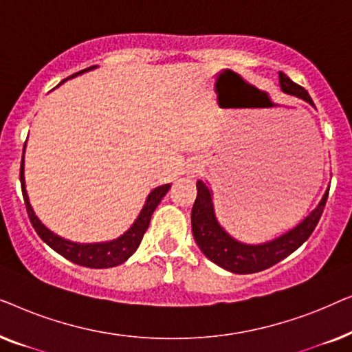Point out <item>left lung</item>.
Returning a JSON list of instances; mask_svg holds the SVG:
<instances>
[{
	"mask_svg": "<svg viewBox=\"0 0 352 352\" xmlns=\"http://www.w3.org/2000/svg\"><path fill=\"white\" fill-rule=\"evenodd\" d=\"M278 85L288 96L305 100L314 107L311 96L305 88L293 83L285 74L278 72ZM330 189V187H329ZM329 189L322 195L319 205L288 232L263 243H245L232 237L219 224L214 213L213 192L205 181H197V199L192 206V234L201 253L219 267L234 274H253L274 266L309 239L324 213Z\"/></svg>",
	"mask_w": 352,
	"mask_h": 352,
	"instance_id": "1",
	"label": "left lung"
}]
</instances>
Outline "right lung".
<instances>
[{
    "mask_svg": "<svg viewBox=\"0 0 352 352\" xmlns=\"http://www.w3.org/2000/svg\"><path fill=\"white\" fill-rule=\"evenodd\" d=\"M98 65L89 67V69H85L78 72V74L69 76L67 80L75 78L76 75L85 74V72H89L96 69ZM64 80V81H67ZM62 81V83H64ZM60 83V85H62ZM23 153H25V146H23ZM23 168H25V160L22 157V165H21V184H22V195L23 200H25V206H27V213L28 218H30V223L33 228H35L36 234L40 235L43 242L54 250L56 253H59L60 256H64L69 261L78 264V266H85V267H91V269H107V267H115L123 264L126 259L131 256V254L136 252L139 243L146 234V230L148 228V223H151V218L153 214V211L160 204L163 197L166 195V192L170 190L171 184H163L158 186L153 189L151 194L147 195L146 204H144L141 213L136 218V221L131 224L126 232L120 237L109 240V242H96V243H78V242H72V240H67L60 235H57L46 228L45 224L38 219V216L33 211L30 200H28V194L25 189V176H23Z\"/></svg>",
    "mask_w": 352,
    "mask_h": 352,
    "instance_id": "right-lung-1",
    "label": "right lung"
}]
</instances>
